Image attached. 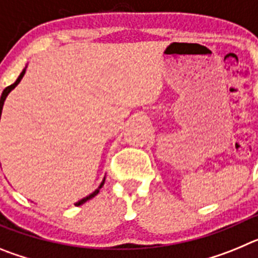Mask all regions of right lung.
<instances>
[{"label":"right lung","mask_w":258,"mask_h":258,"mask_svg":"<svg viewBox=\"0 0 258 258\" xmlns=\"http://www.w3.org/2000/svg\"><path fill=\"white\" fill-rule=\"evenodd\" d=\"M24 74H26V70H23V71H22V74L19 75V77H18V79H17V81H15V83H14L13 85L8 86V88L5 89L4 92H2L1 99H0V118H1L2 107H4V102H5V99H6V97H8V94H9V93H10L11 90H13V89L15 88V86H17L18 84L20 83V80H22V77L24 76ZM103 184H104V179H103V181H102V183H101V186H99V188H102V186H103ZM99 188H98V190H95L94 192H93V194H90V195H89V197L84 198V199H81V200H80L79 203H76V206H81V204H84V203H86V202H88V200H90V199H92V198H94L95 195H97V194L99 192Z\"/></svg>","instance_id":"obj_1"}]
</instances>
